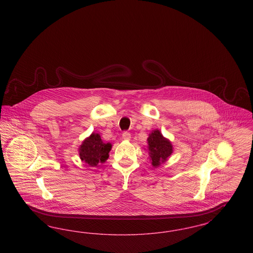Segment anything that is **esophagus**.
<instances>
[{
	"instance_id": "obj_1",
	"label": "esophagus",
	"mask_w": 253,
	"mask_h": 253,
	"mask_svg": "<svg viewBox=\"0 0 253 253\" xmlns=\"http://www.w3.org/2000/svg\"><path fill=\"white\" fill-rule=\"evenodd\" d=\"M122 137L125 140H130L131 139V133L128 132H124L122 133Z\"/></svg>"
}]
</instances>
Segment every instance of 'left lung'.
I'll return each mask as SVG.
<instances>
[{"label": "left lung", "mask_w": 253, "mask_h": 253, "mask_svg": "<svg viewBox=\"0 0 253 253\" xmlns=\"http://www.w3.org/2000/svg\"><path fill=\"white\" fill-rule=\"evenodd\" d=\"M147 141L150 160L152 161V165L155 168L167 161L168 157L173 152L170 141L165 138L159 130H154L151 132Z\"/></svg>", "instance_id": "obj_1"}]
</instances>
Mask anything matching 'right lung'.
<instances>
[{
	"mask_svg": "<svg viewBox=\"0 0 253 253\" xmlns=\"http://www.w3.org/2000/svg\"><path fill=\"white\" fill-rule=\"evenodd\" d=\"M111 149V143H104L98 133L93 132L84 140L79 152L83 161L91 167H96L99 163H104L108 159Z\"/></svg>",
	"mask_w": 253,
	"mask_h": 253,
	"instance_id": "1",
	"label": "right lung"
}]
</instances>
